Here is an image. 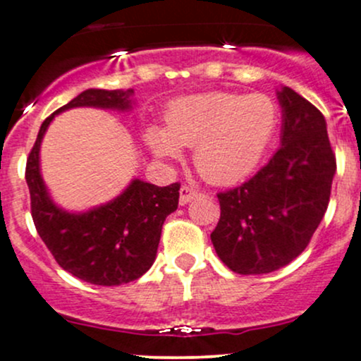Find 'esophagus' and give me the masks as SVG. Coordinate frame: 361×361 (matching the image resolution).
<instances>
[{"label": "esophagus", "mask_w": 361, "mask_h": 361, "mask_svg": "<svg viewBox=\"0 0 361 361\" xmlns=\"http://www.w3.org/2000/svg\"><path fill=\"white\" fill-rule=\"evenodd\" d=\"M200 195H198V192H195L193 188H190V186H181L180 188V205H186L190 204V202L195 200V198H198Z\"/></svg>", "instance_id": "obj_1"}]
</instances>
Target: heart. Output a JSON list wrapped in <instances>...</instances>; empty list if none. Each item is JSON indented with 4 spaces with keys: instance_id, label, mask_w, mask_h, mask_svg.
Masks as SVG:
<instances>
[{
    "instance_id": "b5f03b06",
    "label": "heart",
    "mask_w": 361,
    "mask_h": 361,
    "mask_svg": "<svg viewBox=\"0 0 361 361\" xmlns=\"http://www.w3.org/2000/svg\"><path fill=\"white\" fill-rule=\"evenodd\" d=\"M276 127V106L267 94L212 91L171 102L166 128L147 127L146 144L161 159L193 147L197 171L214 185H233L258 166Z\"/></svg>"
}]
</instances>
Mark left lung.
<instances>
[{"mask_svg": "<svg viewBox=\"0 0 361 361\" xmlns=\"http://www.w3.org/2000/svg\"><path fill=\"white\" fill-rule=\"evenodd\" d=\"M276 98L280 149L250 181L217 195L221 219L210 239L239 275L279 270L307 247L336 175L324 115L288 86L276 90Z\"/></svg>", "mask_w": 361, "mask_h": 361, "instance_id": "8db88e82", "label": "left lung"}]
</instances>
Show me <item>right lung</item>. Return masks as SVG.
Instances as JSON below:
<instances>
[{
  "label": "right lung",
  "instance_id": "obj_1",
  "mask_svg": "<svg viewBox=\"0 0 361 361\" xmlns=\"http://www.w3.org/2000/svg\"><path fill=\"white\" fill-rule=\"evenodd\" d=\"M134 90L90 88L44 120L27 159L32 217L61 268L82 281L115 287L140 279L156 259L161 229L178 209L180 185L156 186L134 178L118 197L85 212H69L52 200L40 175V144L56 115L78 106L132 110Z\"/></svg>",
  "mask_w": 361,
  "mask_h": 361
}]
</instances>
